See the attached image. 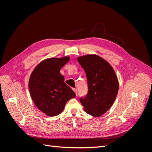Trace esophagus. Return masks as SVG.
Returning <instances> with one entry per match:
<instances>
[{
	"label": "esophagus",
	"instance_id": "esophagus-1",
	"mask_svg": "<svg viewBox=\"0 0 152 152\" xmlns=\"http://www.w3.org/2000/svg\"><path fill=\"white\" fill-rule=\"evenodd\" d=\"M73 90L74 91V92H75V93L76 95H77V90L76 89H73Z\"/></svg>",
	"mask_w": 152,
	"mask_h": 152
}]
</instances>
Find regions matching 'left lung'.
<instances>
[{
  "label": "left lung",
  "mask_w": 152,
  "mask_h": 152,
  "mask_svg": "<svg viewBox=\"0 0 152 152\" xmlns=\"http://www.w3.org/2000/svg\"><path fill=\"white\" fill-rule=\"evenodd\" d=\"M86 72L88 93L80 102L86 113L94 117L102 115L112 107L117 97L118 82L112 66L98 55L78 58Z\"/></svg>",
  "instance_id": "obj_1"
}]
</instances>
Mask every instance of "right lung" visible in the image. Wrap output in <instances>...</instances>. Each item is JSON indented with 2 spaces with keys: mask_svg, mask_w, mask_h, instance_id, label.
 Wrapping results in <instances>:
<instances>
[{
  "mask_svg": "<svg viewBox=\"0 0 152 152\" xmlns=\"http://www.w3.org/2000/svg\"><path fill=\"white\" fill-rule=\"evenodd\" d=\"M69 59L67 56L45 59L30 75L28 87L31 98L36 107L48 116L61 113L68 101L76 96L60 73L61 68Z\"/></svg>",
  "mask_w": 152,
  "mask_h": 152,
  "instance_id": "add662e5",
  "label": "right lung"
}]
</instances>
